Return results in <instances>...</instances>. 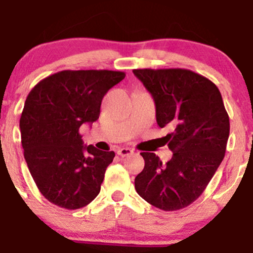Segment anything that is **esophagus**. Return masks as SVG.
<instances>
[{
  "mask_svg": "<svg viewBox=\"0 0 253 253\" xmlns=\"http://www.w3.org/2000/svg\"><path fill=\"white\" fill-rule=\"evenodd\" d=\"M133 153V150L130 149H127V147H123V149H119L118 150V155L120 157H126V156H129Z\"/></svg>",
  "mask_w": 253,
  "mask_h": 253,
  "instance_id": "esophagus-1",
  "label": "esophagus"
}]
</instances>
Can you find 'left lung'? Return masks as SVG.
<instances>
[{
  "label": "left lung",
  "mask_w": 253,
  "mask_h": 253,
  "mask_svg": "<svg viewBox=\"0 0 253 253\" xmlns=\"http://www.w3.org/2000/svg\"><path fill=\"white\" fill-rule=\"evenodd\" d=\"M152 95L157 124L172 132L164 136L172 158L163 164L155 153H140L143 171L136 193L165 211L188 207L205 191L222 162L229 118L217 86L187 69L133 70Z\"/></svg>",
  "instance_id": "obj_1"
}]
</instances>
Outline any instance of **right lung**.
<instances>
[{"instance_id": "1", "label": "right lung", "mask_w": 253, "mask_h": 253, "mask_svg": "<svg viewBox=\"0 0 253 253\" xmlns=\"http://www.w3.org/2000/svg\"><path fill=\"white\" fill-rule=\"evenodd\" d=\"M125 72L64 70L31 90L20 118L24 156L38 189L65 210L89 205L101 190L113 151L84 146L80 127L100 115L101 102Z\"/></svg>"}]
</instances>
